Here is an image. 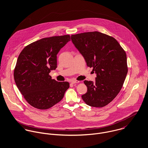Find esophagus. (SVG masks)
I'll return each instance as SVG.
<instances>
[{
  "label": "esophagus",
  "instance_id": "1",
  "mask_svg": "<svg viewBox=\"0 0 148 148\" xmlns=\"http://www.w3.org/2000/svg\"><path fill=\"white\" fill-rule=\"evenodd\" d=\"M80 82L78 81V80H72L71 82V83L72 84H77V83H79Z\"/></svg>",
  "mask_w": 148,
  "mask_h": 148
}]
</instances>
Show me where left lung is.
<instances>
[{
    "mask_svg": "<svg viewBox=\"0 0 148 148\" xmlns=\"http://www.w3.org/2000/svg\"><path fill=\"white\" fill-rule=\"evenodd\" d=\"M88 66L96 73V81L85 80L87 92L82 96L88 106L102 108L121 89L127 73V55L113 37L98 31L71 35Z\"/></svg>",
    "mask_w": 148,
    "mask_h": 148,
    "instance_id": "8db88e82",
    "label": "left lung"
}]
</instances>
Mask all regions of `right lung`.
Segmentation results:
<instances>
[{"label": "right lung", "instance_id": "right-lung-1", "mask_svg": "<svg viewBox=\"0 0 148 148\" xmlns=\"http://www.w3.org/2000/svg\"><path fill=\"white\" fill-rule=\"evenodd\" d=\"M69 35L43 38L27 45L19 54L14 72L15 83L27 103L47 109L60 102L69 88L67 82L52 79L57 68V54L70 41Z\"/></svg>", "mask_w": 148, "mask_h": 148}]
</instances>
